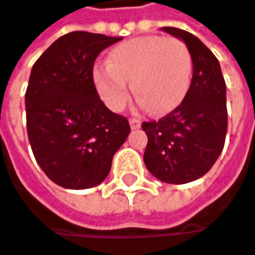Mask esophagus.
<instances>
[{
    "label": "esophagus",
    "mask_w": 255,
    "mask_h": 255,
    "mask_svg": "<svg viewBox=\"0 0 255 255\" xmlns=\"http://www.w3.org/2000/svg\"><path fill=\"white\" fill-rule=\"evenodd\" d=\"M129 127H131V129H138L141 127V121L137 120V118H131L129 120Z\"/></svg>",
    "instance_id": "obj_1"
}]
</instances>
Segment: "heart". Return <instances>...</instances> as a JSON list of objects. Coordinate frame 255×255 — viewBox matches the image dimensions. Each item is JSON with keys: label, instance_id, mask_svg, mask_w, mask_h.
<instances>
[{"label": "heart", "instance_id": "1", "mask_svg": "<svg viewBox=\"0 0 255 255\" xmlns=\"http://www.w3.org/2000/svg\"><path fill=\"white\" fill-rule=\"evenodd\" d=\"M192 57L180 40L145 36L127 40L108 54L107 65H95L92 79L98 94L113 111L129 99V86L138 104L154 114L174 110L186 97Z\"/></svg>", "mask_w": 255, "mask_h": 255}]
</instances>
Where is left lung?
I'll return each instance as SVG.
<instances>
[{
  "instance_id": "left-lung-1",
  "label": "left lung",
  "mask_w": 255,
  "mask_h": 255,
  "mask_svg": "<svg viewBox=\"0 0 255 255\" xmlns=\"http://www.w3.org/2000/svg\"><path fill=\"white\" fill-rule=\"evenodd\" d=\"M161 30L186 44L193 75L186 97L174 111L141 124L148 138L144 164L158 180L183 185L209 172L224 148L227 86L215 54L199 38L176 27Z\"/></svg>"
}]
</instances>
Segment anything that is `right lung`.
Segmentation results:
<instances>
[{"label": "right lung", "mask_w": 255, "mask_h": 255, "mask_svg": "<svg viewBox=\"0 0 255 255\" xmlns=\"http://www.w3.org/2000/svg\"><path fill=\"white\" fill-rule=\"evenodd\" d=\"M120 40L72 31L31 68L27 134L38 166L59 186L81 190L104 182L131 131L127 118L105 107L92 79L98 54Z\"/></svg>", "instance_id": "1"}]
</instances>
